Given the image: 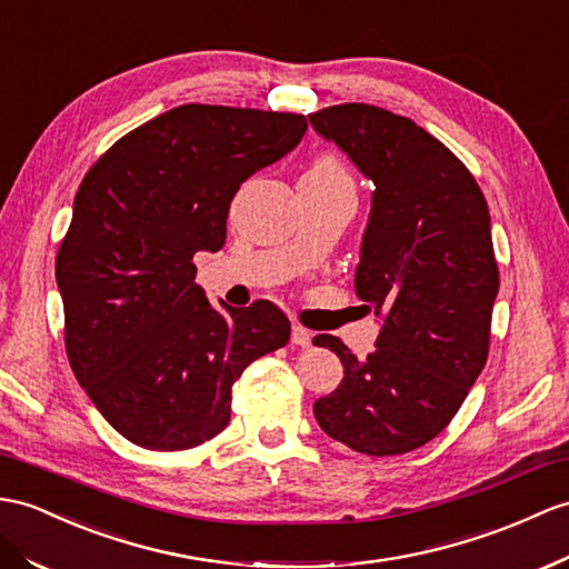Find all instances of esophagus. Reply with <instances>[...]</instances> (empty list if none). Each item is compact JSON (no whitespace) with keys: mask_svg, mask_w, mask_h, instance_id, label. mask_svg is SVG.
<instances>
[{"mask_svg":"<svg viewBox=\"0 0 569 569\" xmlns=\"http://www.w3.org/2000/svg\"><path fill=\"white\" fill-rule=\"evenodd\" d=\"M311 330H307L303 326H299V323H295L292 326V342L295 345H299V348H309L311 345Z\"/></svg>","mask_w":569,"mask_h":569,"instance_id":"1","label":"esophagus"}]
</instances>
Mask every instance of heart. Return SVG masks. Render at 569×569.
Listing matches in <instances>:
<instances>
[{
  "label": "heart",
  "instance_id": "obj_1",
  "mask_svg": "<svg viewBox=\"0 0 569 569\" xmlns=\"http://www.w3.org/2000/svg\"><path fill=\"white\" fill-rule=\"evenodd\" d=\"M303 176L321 178V180H348V183H350V178H348V171H345V166L340 163L338 157H332V154L318 157V159L311 163V169H309L307 173H303Z\"/></svg>",
  "mask_w": 569,
  "mask_h": 569
}]
</instances>
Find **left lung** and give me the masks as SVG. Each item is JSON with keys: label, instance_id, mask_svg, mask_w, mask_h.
<instances>
[{"label": "left lung", "instance_id": "left-lung-1", "mask_svg": "<svg viewBox=\"0 0 569 569\" xmlns=\"http://www.w3.org/2000/svg\"><path fill=\"white\" fill-rule=\"evenodd\" d=\"M309 122L373 183L355 292L383 316L367 359L336 336L313 338L345 369L313 415L359 453H406L451 422L488 362L500 289L488 202L463 161L410 118L342 103Z\"/></svg>", "mask_w": 569, "mask_h": 569}]
</instances>
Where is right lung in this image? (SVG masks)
Wrapping results in <instances>:
<instances>
[{"label":"right lung","mask_w":569,"mask_h":569,"mask_svg":"<svg viewBox=\"0 0 569 569\" xmlns=\"http://www.w3.org/2000/svg\"><path fill=\"white\" fill-rule=\"evenodd\" d=\"M307 118L188 103L128 132L74 198L54 277L64 348L81 389L130 439L183 451L231 418V386L289 340L287 316L258 299L219 311L192 258L227 241L246 178L292 151Z\"/></svg>","instance_id":"right-lung-1"}]
</instances>
